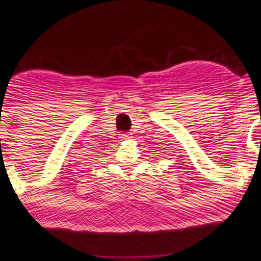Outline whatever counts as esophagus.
I'll list each match as a JSON object with an SVG mask.
<instances>
[{"label": "esophagus", "instance_id": "esophagus-1", "mask_svg": "<svg viewBox=\"0 0 261 261\" xmlns=\"http://www.w3.org/2000/svg\"><path fill=\"white\" fill-rule=\"evenodd\" d=\"M121 136H122V139H128V137H131L128 134H122Z\"/></svg>", "mask_w": 261, "mask_h": 261}]
</instances>
